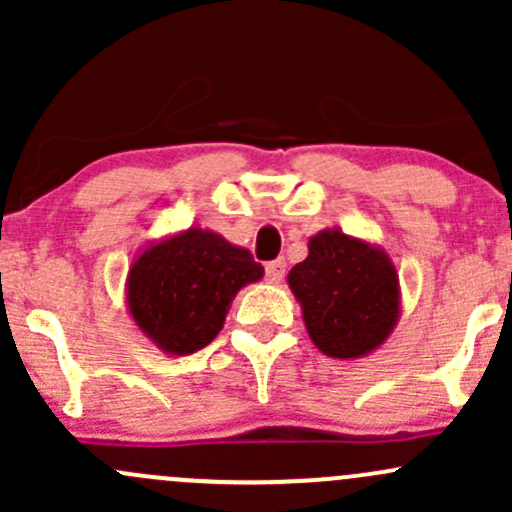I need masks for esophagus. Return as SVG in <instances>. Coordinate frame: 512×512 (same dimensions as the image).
<instances>
[{
  "mask_svg": "<svg viewBox=\"0 0 512 512\" xmlns=\"http://www.w3.org/2000/svg\"><path fill=\"white\" fill-rule=\"evenodd\" d=\"M285 276V261L283 258H276V261L266 263V280L268 283H280Z\"/></svg>",
  "mask_w": 512,
  "mask_h": 512,
  "instance_id": "1",
  "label": "esophagus"
}]
</instances>
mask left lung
Here are the masks:
<instances>
[{
    "label": "left lung",
    "instance_id": "left-lung-1",
    "mask_svg": "<svg viewBox=\"0 0 512 512\" xmlns=\"http://www.w3.org/2000/svg\"><path fill=\"white\" fill-rule=\"evenodd\" d=\"M312 344L332 359H364L400 320V278L381 246L342 229L307 241V258L288 273Z\"/></svg>",
    "mask_w": 512,
    "mask_h": 512
}]
</instances>
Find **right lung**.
Masks as SVG:
<instances>
[{
  "mask_svg": "<svg viewBox=\"0 0 512 512\" xmlns=\"http://www.w3.org/2000/svg\"><path fill=\"white\" fill-rule=\"evenodd\" d=\"M261 278L263 266L249 249L195 224L134 256L126 310L158 349L188 356L222 332L236 293Z\"/></svg>",
  "mask_w": 512,
  "mask_h": 512,
  "instance_id": "obj_1",
  "label": "right lung"
}]
</instances>
